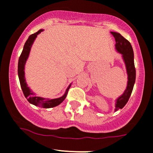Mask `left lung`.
<instances>
[{
  "instance_id": "8db88e82",
  "label": "left lung",
  "mask_w": 153,
  "mask_h": 153,
  "mask_svg": "<svg viewBox=\"0 0 153 153\" xmlns=\"http://www.w3.org/2000/svg\"><path fill=\"white\" fill-rule=\"evenodd\" d=\"M111 33L115 38L116 51L122 55L124 63L126 67L128 75V83L127 87L122 95H120L115 100V109L117 111L119 109H122L126 105L133 91L135 81H136V69L134 65V54L131 43L123 37L120 33L117 32L111 31Z\"/></svg>"
}]
</instances>
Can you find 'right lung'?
<instances>
[{"label": "right lung", "instance_id": "1", "mask_svg": "<svg viewBox=\"0 0 153 153\" xmlns=\"http://www.w3.org/2000/svg\"><path fill=\"white\" fill-rule=\"evenodd\" d=\"M43 30H44L43 29H40L37 32H36V33L31 34L30 36H29V37L27 39V41L25 42L21 55H20V58H19L17 73H18L19 80H20V86H21L22 92H23L24 96L28 100V102L30 103L33 104V105L39 106V107L50 108L56 107V106L59 105V104H61L63 102L64 99L67 97L69 89L71 86L72 83H70L68 87L66 89L65 92H64V94L62 97L59 98H55V99H48V98L39 97V96L36 95V94L28 86L25 77V71H24L25 70V65L27 60H28V56H29L30 51V49H31L32 45H33V42L35 41L36 38L37 37V35L39 34Z\"/></svg>", "mask_w": 153, "mask_h": 153}]
</instances>
